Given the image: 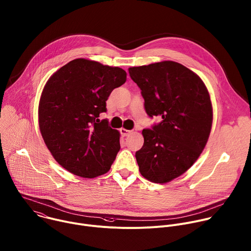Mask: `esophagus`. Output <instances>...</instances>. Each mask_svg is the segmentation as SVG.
Here are the masks:
<instances>
[{
    "label": "esophagus",
    "instance_id": "1",
    "mask_svg": "<svg viewBox=\"0 0 251 251\" xmlns=\"http://www.w3.org/2000/svg\"><path fill=\"white\" fill-rule=\"evenodd\" d=\"M120 133H121V135H122L123 137H126V136H128L129 134H131V131H130V130H127V129H125V128H121V129H120Z\"/></svg>",
    "mask_w": 251,
    "mask_h": 251
}]
</instances>
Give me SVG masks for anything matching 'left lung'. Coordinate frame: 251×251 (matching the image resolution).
<instances>
[{
  "label": "left lung",
  "mask_w": 251,
  "mask_h": 251,
  "mask_svg": "<svg viewBox=\"0 0 251 251\" xmlns=\"http://www.w3.org/2000/svg\"><path fill=\"white\" fill-rule=\"evenodd\" d=\"M128 71L142 91L148 115L162 118L142 131L139 171L151 182L168 183L187 172L205 149L213 123L209 91L196 73L174 61Z\"/></svg>",
  "instance_id": "1"
}]
</instances>
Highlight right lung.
I'll return each instance as SVG.
<instances>
[{"label":"right lung","mask_w":251,"mask_h":251,"mask_svg":"<svg viewBox=\"0 0 251 251\" xmlns=\"http://www.w3.org/2000/svg\"><path fill=\"white\" fill-rule=\"evenodd\" d=\"M126 75L119 67L77 58L46 81L38 105L40 133L55 160L71 174L94 178L110 170L120 133L99 117Z\"/></svg>","instance_id":"obj_1"}]
</instances>
